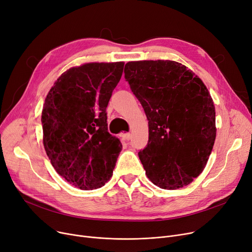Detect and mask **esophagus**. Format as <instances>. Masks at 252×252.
I'll return each instance as SVG.
<instances>
[{"label":"esophagus","instance_id":"esophagus-1","mask_svg":"<svg viewBox=\"0 0 252 252\" xmlns=\"http://www.w3.org/2000/svg\"><path fill=\"white\" fill-rule=\"evenodd\" d=\"M121 137L124 141H128L130 139V134L129 133H122Z\"/></svg>","mask_w":252,"mask_h":252}]
</instances>
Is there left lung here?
<instances>
[{"instance_id":"obj_1","label":"left lung","mask_w":252,"mask_h":252,"mask_svg":"<svg viewBox=\"0 0 252 252\" xmlns=\"http://www.w3.org/2000/svg\"><path fill=\"white\" fill-rule=\"evenodd\" d=\"M125 78L146 113L147 146L139 151L148 179L176 190L204 169L213 150L216 109L201 79L170 60L127 62Z\"/></svg>"}]
</instances>
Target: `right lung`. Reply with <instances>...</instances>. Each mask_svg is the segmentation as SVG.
I'll use <instances>...</instances> for the list:
<instances>
[{
	"mask_svg": "<svg viewBox=\"0 0 252 252\" xmlns=\"http://www.w3.org/2000/svg\"><path fill=\"white\" fill-rule=\"evenodd\" d=\"M124 62L87 63L59 76L45 99L43 143L57 173L82 190L112 177L123 145L109 134L107 108Z\"/></svg>",
	"mask_w": 252,
	"mask_h": 252,
	"instance_id": "right-lung-1",
	"label": "right lung"
}]
</instances>
